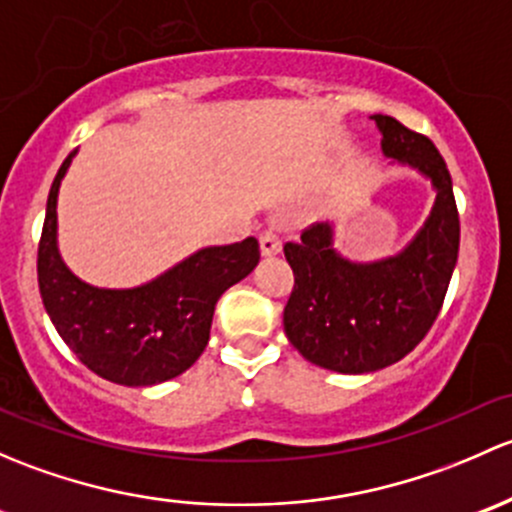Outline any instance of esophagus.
I'll use <instances>...</instances> for the list:
<instances>
[{
    "label": "esophagus",
    "mask_w": 512,
    "mask_h": 512,
    "mask_svg": "<svg viewBox=\"0 0 512 512\" xmlns=\"http://www.w3.org/2000/svg\"><path fill=\"white\" fill-rule=\"evenodd\" d=\"M261 254L263 256H273V254H278V251H281V246H283V241H281V236L276 234V231H271V229H266L261 234Z\"/></svg>",
    "instance_id": "1"
}]
</instances>
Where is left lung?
Returning a JSON list of instances; mask_svg holds the SVG:
<instances>
[{
	"label": "left lung",
	"instance_id": "1",
	"mask_svg": "<svg viewBox=\"0 0 512 512\" xmlns=\"http://www.w3.org/2000/svg\"><path fill=\"white\" fill-rule=\"evenodd\" d=\"M382 152L429 177L436 202L412 244L397 256L352 263L333 249V226L310 224L283 246L295 283L283 328L300 355L342 374L394 365L434 325L458 258L456 199L444 157L426 135L389 115H372Z\"/></svg>",
	"mask_w": 512,
	"mask_h": 512
}]
</instances>
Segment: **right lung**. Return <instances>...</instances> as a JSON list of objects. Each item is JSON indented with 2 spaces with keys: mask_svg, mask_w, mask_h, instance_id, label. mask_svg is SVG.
Segmentation results:
<instances>
[{
  "mask_svg": "<svg viewBox=\"0 0 512 512\" xmlns=\"http://www.w3.org/2000/svg\"><path fill=\"white\" fill-rule=\"evenodd\" d=\"M73 155L51 184L36 258L46 313L73 355L98 377L125 387L167 382L199 360L214 305L254 271L258 241L249 236L239 244L209 246L138 288L88 286L68 271L56 246V197Z\"/></svg>",
  "mask_w": 512,
  "mask_h": 512,
  "instance_id": "add662e5",
  "label": "right lung"
}]
</instances>
